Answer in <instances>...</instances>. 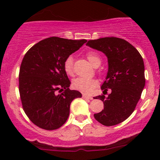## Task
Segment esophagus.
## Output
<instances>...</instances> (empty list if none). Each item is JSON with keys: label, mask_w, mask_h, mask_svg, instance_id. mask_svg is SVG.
I'll list each match as a JSON object with an SVG mask.
<instances>
[{"label": "esophagus", "mask_w": 160, "mask_h": 160, "mask_svg": "<svg viewBox=\"0 0 160 160\" xmlns=\"http://www.w3.org/2000/svg\"><path fill=\"white\" fill-rule=\"evenodd\" d=\"M83 98H85V99H89V100L93 99V98H92V97L88 96V95H86V94H83Z\"/></svg>", "instance_id": "esophagus-1"}]
</instances>
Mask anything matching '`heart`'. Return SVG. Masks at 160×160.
Wrapping results in <instances>:
<instances>
[{"label":"heart","instance_id":"b5f03b06","mask_svg":"<svg viewBox=\"0 0 160 160\" xmlns=\"http://www.w3.org/2000/svg\"><path fill=\"white\" fill-rule=\"evenodd\" d=\"M87 58L93 67H98L101 63V58L98 52L94 51H89L86 54ZM63 69L68 76H73V57L69 56L66 58L63 62ZM98 86V81L95 79H88L78 77L72 80V87L73 89L79 90L84 93H90Z\"/></svg>","mask_w":160,"mask_h":160}]
</instances>
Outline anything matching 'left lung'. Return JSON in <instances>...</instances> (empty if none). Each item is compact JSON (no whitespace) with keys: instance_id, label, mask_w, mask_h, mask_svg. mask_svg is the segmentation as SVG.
I'll list each match as a JSON object with an SVG mask.
<instances>
[{"instance_id":"8db88e82","label":"left lung","mask_w":160,"mask_h":160,"mask_svg":"<svg viewBox=\"0 0 160 160\" xmlns=\"http://www.w3.org/2000/svg\"><path fill=\"white\" fill-rule=\"evenodd\" d=\"M87 45L103 52L108 61V72L101 90L104 93L110 89L111 93L94 98L103 101L104 110L93 116L106 126L118 125L132 114L141 98L146 83L143 59L132 44L117 37L89 40Z\"/></svg>"}]
</instances>
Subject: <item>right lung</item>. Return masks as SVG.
Instances as JSON below:
<instances>
[{"label": "right lung", "instance_id": "add662e5", "mask_svg": "<svg viewBox=\"0 0 160 160\" xmlns=\"http://www.w3.org/2000/svg\"><path fill=\"white\" fill-rule=\"evenodd\" d=\"M86 42L50 37L25 53L19 70V93L24 111L39 128H60L68 118L72 100L82 97L69 88L70 81L63 62ZM57 92L62 93L58 95Z\"/></svg>", "mask_w": 160, "mask_h": 160}]
</instances>
